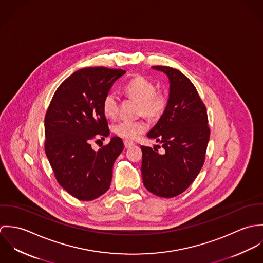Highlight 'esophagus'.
I'll use <instances>...</instances> for the list:
<instances>
[{
    "label": "esophagus",
    "instance_id": "esophagus-1",
    "mask_svg": "<svg viewBox=\"0 0 263 263\" xmlns=\"http://www.w3.org/2000/svg\"><path fill=\"white\" fill-rule=\"evenodd\" d=\"M123 144H124V147H125L126 149H128V148H130V147H133V146L135 145L134 142L128 141V140H124V141H123Z\"/></svg>",
    "mask_w": 263,
    "mask_h": 263
}]
</instances>
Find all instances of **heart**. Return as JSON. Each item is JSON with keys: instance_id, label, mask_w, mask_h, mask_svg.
Listing matches in <instances>:
<instances>
[{"instance_id": "heart-1", "label": "heart", "mask_w": 263, "mask_h": 263, "mask_svg": "<svg viewBox=\"0 0 263 263\" xmlns=\"http://www.w3.org/2000/svg\"><path fill=\"white\" fill-rule=\"evenodd\" d=\"M124 91L130 98L140 102V113L152 119L161 117L167 107V96L163 92H156L155 85L145 77L137 76L129 80L124 86ZM102 111L108 118H114L117 115L118 100L112 92H109L104 96L102 101ZM147 128L148 125L143 120H120L112 126L115 135L127 140L139 138L147 130Z\"/></svg>"}]
</instances>
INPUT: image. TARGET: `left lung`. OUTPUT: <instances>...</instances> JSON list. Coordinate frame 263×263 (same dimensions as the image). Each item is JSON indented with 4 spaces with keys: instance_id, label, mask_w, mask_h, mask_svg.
Listing matches in <instances>:
<instances>
[{
    "instance_id": "left-lung-1",
    "label": "left lung",
    "mask_w": 263,
    "mask_h": 263,
    "mask_svg": "<svg viewBox=\"0 0 263 263\" xmlns=\"http://www.w3.org/2000/svg\"><path fill=\"white\" fill-rule=\"evenodd\" d=\"M170 83L169 99L156 125L148 133L164 148L160 155L142 146L145 187L157 196L174 197L187 189L198 175L210 141L206 108L194 85L180 71L154 66Z\"/></svg>"
}]
</instances>
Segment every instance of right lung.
<instances>
[{
  "label": "right lung",
  "instance_id": "obj_1",
  "mask_svg": "<svg viewBox=\"0 0 263 263\" xmlns=\"http://www.w3.org/2000/svg\"><path fill=\"white\" fill-rule=\"evenodd\" d=\"M123 70L84 68L57 89L44 119V150L54 176L68 193L93 200L110 186L114 161L123 150L120 138L93 150L94 139L108 137L102 101Z\"/></svg>",
  "mask_w": 263,
  "mask_h": 263
}]
</instances>
